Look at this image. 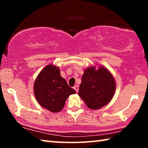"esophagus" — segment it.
<instances>
[{"mask_svg": "<svg viewBox=\"0 0 148 148\" xmlns=\"http://www.w3.org/2000/svg\"><path fill=\"white\" fill-rule=\"evenodd\" d=\"M74 89L75 90V91H76V92H78V89H79V86H75L74 87Z\"/></svg>", "mask_w": 148, "mask_h": 148, "instance_id": "obj_1", "label": "esophagus"}]
</instances>
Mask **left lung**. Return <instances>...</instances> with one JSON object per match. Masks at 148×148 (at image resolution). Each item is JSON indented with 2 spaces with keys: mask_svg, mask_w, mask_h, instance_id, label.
Instances as JSON below:
<instances>
[{
  "mask_svg": "<svg viewBox=\"0 0 148 148\" xmlns=\"http://www.w3.org/2000/svg\"><path fill=\"white\" fill-rule=\"evenodd\" d=\"M116 83L112 75L104 67L95 70L91 66L84 71L78 95L87 107L98 110L108 104L114 96Z\"/></svg>",
  "mask_w": 148,
  "mask_h": 148,
  "instance_id": "obj_1",
  "label": "left lung"
}]
</instances>
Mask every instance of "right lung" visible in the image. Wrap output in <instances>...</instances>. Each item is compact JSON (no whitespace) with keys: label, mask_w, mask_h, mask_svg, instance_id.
I'll return each mask as SVG.
<instances>
[{"label":"right lung","mask_w":148,"mask_h":148,"mask_svg":"<svg viewBox=\"0 0 148 148\" xmlns=\"http://www.w3.org/2000/svg\"><path fill=\"white\" fill-rule=\"evenodd\" d=\"M34 92L41 106L56 113L63 108L69 95L76 91L61 76L58 67L49 64L35 80Z\"/></svg>","instance_id":"add662e5"}]
</instances>
